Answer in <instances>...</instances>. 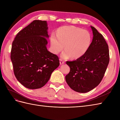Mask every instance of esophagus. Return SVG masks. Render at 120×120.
I'll list each match as a JSON object with an SVG mask.
<instances>
[{
    "label": "esophagus",
    "instance_id": "1",
    "mask_svg": "<svg viewBox=\"0 0 120 120\" xmlns=\"http://www.w3.org/2000/svg\"><path fill=\"white\" fill-rule=\"evenodd\" d=\"M64 61H63L62 59H60V64H61V65H62V64H64Z\"/></svg>",
    "mask_w": 120,
    "mask_h": 120
}]
</instances>
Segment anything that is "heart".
Wrapping results in <instances>:
<instances>
[{
  "mask_svg": "<svg viewBox=\"0 0 120 120\" xmlns=\"http://www.w3.org/2000/svg\"><path fill=\"white\" fill-rule=\"evenodd\" d=\"M92 41L91 34L86 30L72 26L60 27L57 35L52 34L50 37V43L53 53L58 54L63 48L62 58L74 59L81 57L87 52ZM65 46H64V45Z\"/></svg>",
  "mask_w": 120,
  "mask_h": 120,
  "instance_id": "heart-1",
  "label": "heart"
}]
</instances>
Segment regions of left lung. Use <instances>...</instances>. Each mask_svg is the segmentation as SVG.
Returning <instances> with one entry per match:
<instances>
[{"instance_id":"8db88e82","label":"left lung","mask_w":120,"mask_h":120,"mask_svg":"<svg viewBox=\"0 0 120 120\" xmlns=\"http://www.w3.org/2000/svg\"><path fill=\"white\" fill-rule=\"evenodd\" d=\"M91 28L93 37L87 52L76 60L66 63L70 68L66 81L72 90L79 93L88 92L99 85L109 62L107 43L95 28Z\"/></svg>"}]
</instances>
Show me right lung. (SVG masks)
I'll list each match as a JSON object with an SVG mask.
<instances>
[{"label":"right lung","mask_w":120,"mask_h":120,"mask_svg":"<svg viewBox=\"0 0 120 120\" xmlns=\"http://www.w3.org/2000/svg\"><path fill=\"white\" fill-rule=\"evenodd\" d=\"M48 29L46 21L35 20L18 33L12 43L14 75L27 88L43 87L60 64L58 56L47 49Z\"/></svg>","instance_id":"add662e5"}]
</instances>
